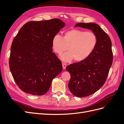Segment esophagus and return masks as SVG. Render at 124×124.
Here are the masks:
<instances>
[{"instance_id":"34e87169","label":"esophagus","mask_w":124,"mask_h":124,"mask_svg":"<svg viewBox=\"0 0 124 124\" xmlns=\"http://www.w3.org/2000/svg\"><path fill=\"white\" fill-rule=\"evenodd\" d=\"M62 68L63 69H65L66 68V64L65 63H62Z\"/></svg>"}]
</instances>
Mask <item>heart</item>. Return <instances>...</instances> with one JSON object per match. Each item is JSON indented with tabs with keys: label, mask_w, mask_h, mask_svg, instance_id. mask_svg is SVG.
Masks as SVG:
<instances>
[{
	"label": "heart",
	"mask_w": 124,
	"mask_h": 124,
	"mask_svg": "<svg viewBox=\"0 0 124 124\" xmlns=\"http://www.w3.org/2000/svg\"><path fill=\"white\" fill-rule=\"evenodd\" d=\"M98 44V37L94 32L73 29L64 32L62 37L55 35L52 40V47L56 54L61 55L65 62H69L74 59L81 62L87 59L95 51Z\"/></svg>",
	"instance_id": "b5f03b06"
}]
</instances>
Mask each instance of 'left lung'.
I'll return each mask as SVG.
<instances>
[{"mask_svg": "<svg viewBox=\"0 0 124 124\" xmlns=\"http://www.w3.org/2000/svg\"><path fill=\"white\" fill-rule=\"evenodd\" d=\"M91 30L98 37V44L92 55L84 61L66 67L71 78L68 87L78 97L88 96L104 84L113 62L112 42L107 33L94 23H78L75 27Z\"/></svg>", "mask_w": 124, "mask_h": 124, "instance_id": "obj_1", "label": "left lung"}]
</instances>
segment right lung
<instances>
[{
  "mask_svg": "<svg viewBox=\"0 0 124 124\" xmlns=\"http://www.w3.org/2000/svg\"><path fill=\"white\" fill-rule=\"evenodd\" d=\"M65 26L62 20L31 21L23 26L11 47L9 67L21 90L33 95L45 94L62 63L53 53L52 40Z\"/></svg>",
  "mask_w": 124,
  "mask_h": 124,
  "instance_id": "add662e5",
  "label": "right lung"
}]
</instances>
